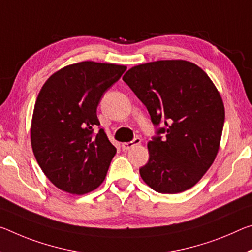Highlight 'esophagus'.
I'll return each instance as SVG.
<instances>
[{"label": "esophagus", "mask_w": 252, "mask_h": 252, "mask_svg": "<svg viewBox=\"0 0 252 252\" xmlns=\"http://www.w3.org/2000/svg\"><path fill=\"white\" fill-rule=\"evenodd\" d=\"M140 143H141V139H140V138H134L132 141L122 143L121 147H122L123 150H127V149H130V148H132V147H134V146L140 145Z\"/></svg>", "instance_id": "obj_1"}]
</instances>
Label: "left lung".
I'll list each match as a JSON object with an SVG mask.
<instances>
[{
  "label": "left lung",
  "instance_id": "1",
  "mask_svg": "<svg viewBox=\"0 0 252 252\" xmlns=\"http://www.w3.org/2000/svg\"><path fill=\"white\" fill-rule=\"evenodd\" d=\"M146 105L157 131L148 142L149 160L140 176L163 194L182 193L199 182L219 153L224 104L214 83L195 63L173 59L130 68L123 76Z\"/></svg>",
  "mask_w": 252,
  "mask_h": 252
}]
</instances>
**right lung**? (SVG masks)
<instances>
[{
	"label": "right lung",
	"mask_w": 252,
	"mask_h": 252,
	"mask_svg": "<svg viewBox=\"0 0 252 252\" xmlns=\"http://www.w3.org/2000/svg\"><path fill=\"white\" fill-rule=\"evenodd\" d=\"M126 67L81 62L56 71L35 101L30 138L47 178L66 193L84 195L101 185L117 154L99 126L96 109Z\"/></svg>",
	"instance_id": "right-lung-1"
}]
</instances>
